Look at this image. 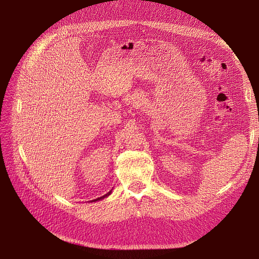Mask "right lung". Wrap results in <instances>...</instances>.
Instances as JSON below:
<instances>
[{
    "label": "right lung",
    "mask_w": 259,
    "mask_h": 259,
    "mask_svg": "<svg viewBox=\"0 0 259 259\" xmlns=\"http://www.w3.org/2000/svg\"><path fill=\"white\" fill-rule=\"evenodd\" d=\"M112 190H113V187H112ZM112 190H110L108 193H107L106 195H104V196H102V197H99V198H96V199H93V200H90L89 202H94V201H99V200H102V199H104L105 197H107V196H109L111 193H112Z\"/></svg>",
    "instance_id": "1"
}]
</instances>
